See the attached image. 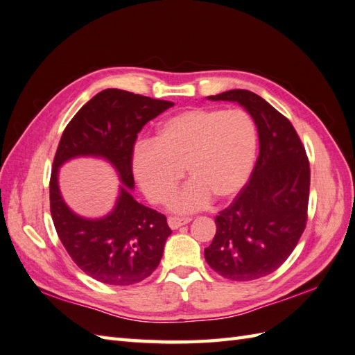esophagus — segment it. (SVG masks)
<instances>
[{
  "label": "esophagus",
  "mask_w": 355,
  "mask_h": 355,
  "mask_svg": "<svg viewBox=\"0 0 355 355\" xmlns=\"http://www.w3.org/2000/svg\"><path fill=\"white\" fill-rule=\"evenodd\" d=\"M189 218H180V216H170L168 218V227L171 228V230H178V228H180L182 225H187V223H189Z\"/></svg>",
  "instance_id": "34e87169"
}]
</instances>
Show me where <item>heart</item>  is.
<instances>
[{
  "label": "heart",
  "mask_w": 355,
  "mask_h": 355,
  "mask_svg": "<svg viewBox=\"0 0 355 355\" xmlns=\"http://www.w3.org/2000/svg\"><path fill=\"white\" fill-rule=\"evenodd\" d=\"M257 154V127L244 110L192 108L171 115L154 142H139L133 171L146 197L164 202L184 178H192L171 198L178 211L197 210L210 201L237 197L250 179Z\"/></svg>",
  "instance_id": "obj_1"
}]
</instances>
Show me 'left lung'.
Instances as JSON below:
<instances>
[{
  "instance_id": "obj_1",
  "label": "left lung",
  "mask_w": 355,
  "mask_h": 355,
  "mask_svg": "<svg viewBox=\"0 0 355 355\" xmlns=\"http://www.w3.org/2000/svg\"><path fill=\"white\" fill-rule=\"evenodd\" d=\"M209 99L239 102L259 133L250 179L214 218L216 234L204 249L213 271L232 282H252L278 270L306 227L309 161L292 123L261 96L235 89Z\"/></svg>"
}]
</instances>
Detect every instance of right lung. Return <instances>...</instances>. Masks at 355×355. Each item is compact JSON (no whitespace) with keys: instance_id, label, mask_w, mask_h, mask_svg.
<instances>
[{"instance_id":"1","label":"right lung","mask_w":355,"mask_h":355,"mask_svg":"<svg viewBox=\"0 0 355 355\" xmlns=\"http://www.w3.org/2000/svg\"><path fill=\"white\" fill-rule=\"evenodd\" d=\"M175 103L120 89H106L73 115L63 130L50 176V211L71 259L94 280L132 286L158 266L171 230L164 214L137 202L133 189V146L137 133ZM94 155L108 159L123 182L116 209L102 220L77 217L62 201L57 170L69 157Z\"/></svg>"}]
</instances>
